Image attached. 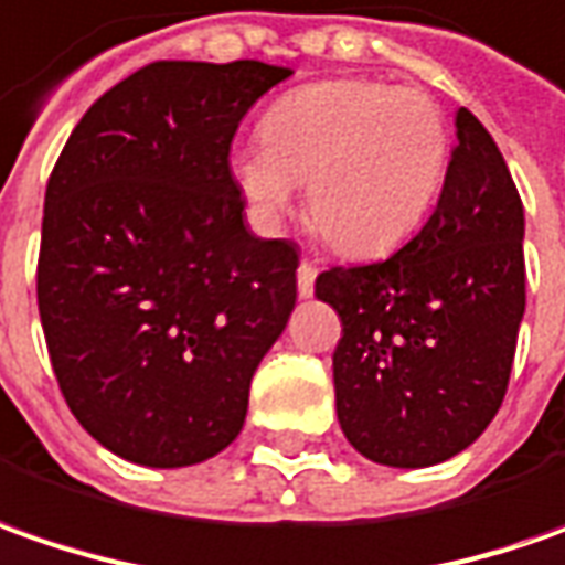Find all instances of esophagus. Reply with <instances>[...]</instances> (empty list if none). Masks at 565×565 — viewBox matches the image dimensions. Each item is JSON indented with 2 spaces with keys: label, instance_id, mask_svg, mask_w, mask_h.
I'll return each mask as SVG.
<instances>
[{
  "label": "esophagus",
  "instance_id": "34e87169",
  "mask_svg": "<svg viewBox=\"0 0 565 565\" xmlns=\"http://www.w3.org/2000/svg\"><path fill=\"white\" fill-rule=\"evenodd\" d=\"M316 275H319V268L302 259L300 268H297V290H300V297H312L316 294Z\"/></svg>",
  "mask_w": 565,
  "mask_h": 565
}]
</instances>
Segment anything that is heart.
Here are the masks:
<instances>
[{"mask_svg": "<svg viewBox=\"0 0 565 565\" xmlns=\"http://www.w3.org/2000/svg\"><path fill=\"white\" fill-rule=\"evenodd\" d=\"M265 147L241 149L234 181L268 227L306 190V215L343 256L403 244L438 200L450 137L422 89L334 77L284 93L263 118Z\"/></svg>", "mask_w": 565, "mask_h": 565, "instance_id": "heart-1", "label": "heart"}]
</instances>
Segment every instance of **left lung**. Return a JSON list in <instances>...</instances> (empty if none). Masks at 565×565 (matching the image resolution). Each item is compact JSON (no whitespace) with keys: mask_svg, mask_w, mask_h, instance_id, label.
Wrapping results in <instances>:
<instances>
[{"mask_svg":"<svg viewBox=\"0 0 565 565\" xmlns=\"http://www.w3.org/2000/svg\"><path fill=\"white\" fill-rule=\"evenodd\" d=\"M522 234V200L494 137L459 108L444 190L416 237L381 263L316 278V297L341 316L334 397L362 457L422 469L491 425L525 312Z\"/></svg>","mask_w":565,"mask_h":565,"instance_id":"left-lung-1","label":"left lung"}]
</instances>
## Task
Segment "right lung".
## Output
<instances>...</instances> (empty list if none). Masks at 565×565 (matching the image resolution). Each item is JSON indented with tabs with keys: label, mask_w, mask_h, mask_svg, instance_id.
<instances>
[{
	"label": "right lung",
	"mask_w": 565,
	"mask_h": 565,
	"mask_svg": "<svg viewBox=\"0 0 565 565\" xmlns=\"http://www.w3.org/2000/svg\"><path fill=\"white\" fill-rule=\"evenodd\" d=\"M287 77L253 58L152 62L87 108L52 168L40 321L68 409L121 459L193 466L244 428L300 253L246 231L227 156Z\"/></svg>",
	"instance_id": "right-lung-1"
}]
</instances>
